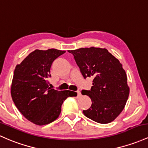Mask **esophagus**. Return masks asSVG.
I'll return each instance as SVG.
<instances>
[{
	"instance_id": "obj_1",
	"label": "esophagus",
	"mask_w": 148,
	"mask_h": 148,
	"mask_svg": "<svg viewBox=\"0 0 148 148\" xmlns=\"http://www.w3.org/2000/svg\"><path fill=\"white\" fill-rule=\"evenodd\" d=\"M77 97H80L81 96V92L80 91H77Z\"/></svg>"
}]
</instances>
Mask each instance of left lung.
I'll return each mask as SVG.
<instances>
[{"label": "left lung", "instance_id": "left-lung-1", "mask_svg": "<svg viewBox=\"0 0 148 148\" xmlns=\"http://www.w3.org/2000/svg\"><path fill=\"white\" fill-rule=\"evenodd\" d=\"M84 78L93 77L90 90H82L92 105L83 114L99 123L113 121L124 109L129 95L127 76L122 64L107 49L90 47L68 51Z\"/></svg>", "mask_w": 148, "mask_h": 148}]
</instances>
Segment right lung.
Wrapping results in <instances>:
<instances>
[{
    "instance_id": "1",
    "label": "right lung",
    "mask_w": 148,
    "mask_h": 148,
    "mask_svg": "<svg viewBox=\"0 0 148 148\" xmlns=\"http://www.w3.org/2000/svg\"><path fill=\"white\" fill-rule=\"evenodd\" d=\"M65 52L56 49H36L15 67L12 99L20 113L34 124L47 125L55 121L63 101L75 95V92L58 91L49 86L52 63Z\"/></svg>"
}]
</instances>
